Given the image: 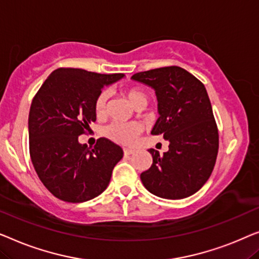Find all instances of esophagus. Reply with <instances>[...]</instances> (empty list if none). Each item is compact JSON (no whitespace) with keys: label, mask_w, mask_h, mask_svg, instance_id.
Masks as SVG:
<instances>
[{"label":"esophagus","mask_w":259,"mask_h":259,"mask_svg":"<svg viewBox=\"0 0 259 259\" xmlns=\"http://www.w3.org/2000/svg\"><path fill=\"white\" fill-rule=\"evenodd\" d=\"M123 151H124V155H125V156H129V155H131V154H134V150H131V149H128V148L123 149Z\"/></svg>","instance_id":"1"}]
</instances>
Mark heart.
Masks as SVG:
<instances>
[{"label":"heart","mask_w":259,"mask_h":259,"mask_svg":"<svg viewBox=\"0 0 259 259\" xmlns=\"http://www.w3.org/2000/svg\"><path fill=\"white\" fill-rule=\"evenodd\" d=\"M125 97L128 98L129 102L134 105L135 108L141 107V105H147L148 96L143 90L140 88H128L124 92ZM109 100V92L107 89L102 90L97 95L95 100V112L97 116H102L104 114L105 108H107V102ZM141 133V125L137 123H112L105 129V136L109 140L116 142V143L131 145L135 143L138 134Z\"/></svg>","instance_id":"heart-1"}]
</instances>
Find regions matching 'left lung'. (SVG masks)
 I'll return each mask as SVG.
<instances>
[{"label":"left lung","instance_id":"obj_1","mask_svg":"<svg viewBox=\"0 0 259 259\" xmlns=\"http://www.w3.org/2000/svg\"><path fill=\"white\" fill-rule=\"evenodd\" d=\"M131 78L155 90L159 117L151 134L169 142L163 155L149 149L152 164L141 174L142 183L161 198L194 195L209 180L218 154V130L205 87L176 65L137 72Z\"/></svg>","mask_w":259,"mask_h":259}]
</instances>
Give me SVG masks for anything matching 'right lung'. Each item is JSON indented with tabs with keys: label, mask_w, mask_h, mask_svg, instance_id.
<instances>
[{
	"label": "right lung",
	"mask_w": 259,
	"mask_h": 259,
	"mask_svg": "<svg viewBox=\"0 0 259 259\" xmlns=\"http://www.w3.org/2000/svg\"><path fill=\"white\" fill-rule=\"evenodd\" d=\"M123 77L60 68L35 95L28 119L29 151L39 180L58 199L87 202L109 185L122 148L102 137L92 149L79 143L78 136L96 121L97 95Z\"/></svg>",
	"instance_id": "add662e5"
}]
</instances>
